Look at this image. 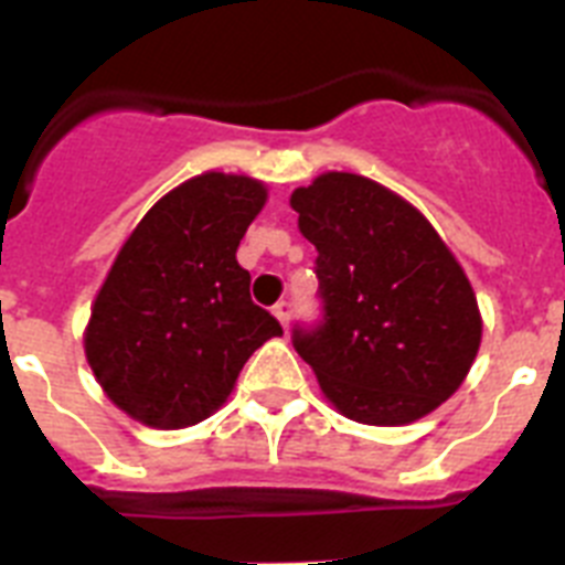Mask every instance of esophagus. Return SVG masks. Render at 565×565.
I'll list each match as a JSON object with an SVG mask.
<instances>
[{
    "instance_id": "1",
    "label": "esophagus",
    "mask_w": 565,
    "mask_h": 565,
    "mask_svg": "<svg viewBox=\"0 0 565 565\" xmlns=\"http://www.w3.org/2000/svg\"><path fill=\"white\" fill-rule=\"evenodd\" d=\"M291 302H277V306H274V317L279 319V326L282 328H288V319H291Z\"/></svg>"
}]
</instances>
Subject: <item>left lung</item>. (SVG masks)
I'll use <instances>...</instances> for the list:
<instances>
[{"mask_svg":"<svg viewBox=\"0 0 565 565\" xmlns=\"http://www.w3.org/2000/svg\"><path fill=\"white\" fill-rule=\"evenodd\" d=\"M317 246L322 326L294 348L344 418L413 424L452 396L481 348V311L461 263L402 194L326 172L291 194Z\"/></svg>","mask_w":565,"mask_h":565,"instance_id":"obj_1","label":"left lung"}]
</instances>
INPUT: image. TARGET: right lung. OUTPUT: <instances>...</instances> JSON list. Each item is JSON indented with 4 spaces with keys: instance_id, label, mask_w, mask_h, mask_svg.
I'll list each match as a JSON object with an SVG mask.
<instances>
[{
    "instance_id": "1",
    "label": "right lung",
    "mask_w": 565,
    "mask_h": 565,
    "mask_svg": "<svg viewBox=\"0 0 565 565\" xmlns=\"http://www.w3.org/2000/svg\"><path fill=\"white\" fill-rule=\"evenodd\" d=\"M268 189L203 172L167 192L132 228L84 328V356L135 422L181 430L221 411L259 344L282 337L252 302L237 246Z\"/></svg>"
}]
</instances>
